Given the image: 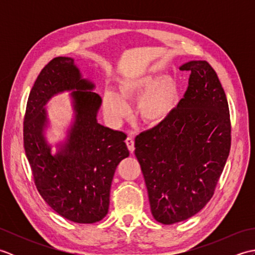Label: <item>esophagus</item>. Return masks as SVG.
Listing matches in <instances>:
<instances>
[{
	"label": "esophagus",
	"instance_id": "34e87169",
	"mask_svg": "<svg viewBox=\"0 0 255 255\" xmlns=\"http://www.w3.org/2000/svg\"><path fill=\"white\" fill-rule=\"evenodd\" d=\"M126 144H127V147H128V150L130 151V153H132L133 150H134V140H133V138L128 137L126 139Z\"/></svg>",
	"mask_w": 255,
	"mask_h": 255
}]
</instances>
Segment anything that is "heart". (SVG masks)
<instances>
[{
  "instance_id": "heart-1",
  "label": "heart",
  "mask_w": 255,
  "mask_h": 255,
  "mask_svg": "<svg viewBox=\"0 0 255 255\" xmlns=\"http://www.w3.org/2000/svg\"><path fill=\"white\" fill-rule=\"evenodd\" d=\"M142 93L137 106L142 122L150 126H158L166 122L177 106L178 86L176 81L169 75L159 78L151 73L123 80L122 96L114 90L105 91L103 95L105 115L114 124L122 122L129 114V105L125 99Z\"/></svg>"
}]
</instances>
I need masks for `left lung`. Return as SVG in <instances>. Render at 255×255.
Instances as JSON below:
<instances>
[{
    "instance_id": "obj_1",
    "label": "left lung",
    "mask_w": 255,
    "mask_h": 255,
    "mask_svg": "<svg viewBox=\"0 0 255 255\" xmlns=\"http://www.w3.org/2000/svg\"><path fill=\"white\" fill-rule=\"evenodd\" d=\"M191 71L184 99L163 124L134 139L153 218L172 225L191 218L213 197L231 143L229 106L217 73L205 60Z\"/></svg>"
}]
</instances>
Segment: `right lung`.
Instances as JSON below:
<instances>
[{"label": "right lung", "mask_w": 255, "mask_h": 255, "mask_svg": "<svg viewBox=\"0 0 255 255\" xmlns=\"http://www.w3.org/2000/svg\"><path fill=\"white\" fill-rule=\"evenodd\" d=\"M94 89L73 58L57 57L38 75L24 119L25 152L38 192L58 215L77 224H93L107 215L116 167L129 156L126 134L97 122L102 97ZM64 91L70 92L74 118L65 139L51 145L45 105Z\"/></svg>", "instance_id": "right-lung-1"}]
</instances>
